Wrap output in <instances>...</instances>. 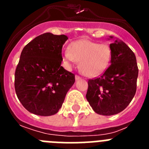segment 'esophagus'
Wrapping results in <instances>:
<instances>
[{"mask_svg": "<svg viewBox=\"0 0 149 149\" xmlns=\"http://www.w3.org/2000/svg\"><path fill=\"white\" fill-rule=\"evenodd\" d=\"M81 77L79 75H75V80L76 81H78V80H81Z\"/></svg>", "mask_w": 149, "mask_h": 149, "instance_id": "esophagus-1", "label": "esophagus"}]
</instances>
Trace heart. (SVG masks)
<instances>
[{"instance_id": "obj_1", "label": "heart", "mask_w": 149, "mask_h": 149, "mask_svg": "<svg viewBox=\"0 0 149 149\" xmlns=\"http://www.w3.org/2000/svg\"><path fill=\"white\" fill-rule=\"evenodd\" d=\"M112 58V51L107 44L89 39H80L71 43L68 51H64L63 60L68 65L79 61V68L84 75L95 77L107 69Z\"/></svg>"}]
</instances>
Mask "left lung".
Returning <instances> with one entry per match:
<instances>
[{"instance_id": "1", "label": "left lung", "mask_w": 149, "mask_h": 149, "mask_svg": "<svg viewBox=\"0 0 149 149\" xmlns=\"http://www.w3.org/2000/svg\"><path fill=\"white\" fill-rule=\"evenodd\" d=\"M111 65L99 77L89 80L86 97L96 113L112 116L124 110L136 90V56L125 43L110 36Z\"/></svg>"}]
</instances>
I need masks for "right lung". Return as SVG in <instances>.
<instances>
[{
  "instance_id": "1",
  "label": "right lung",
  "mask_w": 149,
  "mask_h": 149,
  "mask_svg": "<svg viewBox=\"0 0 149 149\" xmlns=\"http://www.w3.org/2000/svg\"><path fill=\"white\" fill-rule=\"evenodd\" d=\"M68 37L46 33L23 48L15 73V89L24 107L42 116L56 114L75 81L61 66L62 48Z\"/></svg>"
}]
</instances>
